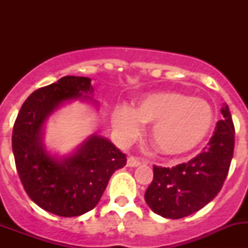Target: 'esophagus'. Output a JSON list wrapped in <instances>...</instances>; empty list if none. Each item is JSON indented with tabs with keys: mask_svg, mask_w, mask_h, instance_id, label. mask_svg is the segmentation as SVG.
<instances>
[{
	"mask_svg": "<svg viewBox=\"0 0 248 248\" xmlns=\"http://www.w3.org/2000/svg\"><path fill=\"white\" fill-rule=\"evenodd\" d=\"M141 164V160L137 156H129L128 161H126V165L130 166V168H137Z\"/></svg>",
	"mask_w": 248,
	"mask_h": 248,
	"instance_id": "1",
	"label": "esophagus"
}]
</instances>
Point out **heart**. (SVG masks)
Listing matches in <instances>:
<instances>
[{"label":"heart","instance_id":"b5f03b06","mask_svg":"<svg viewBox=\"0 0 248 248\" xmlns=\"http://www.w3.org/2000/svg\"><path fill=\"white\" fill-rule=\"evenodd\" d=\"M214 122L211 105L201 98L179 92H159L144 98L134 108L117 107L114 126L124 140L137 138L141 124H153L151 143L160 154H185L202 143Z\"/></svg>","mask_w":248,"mask_h":248}]
</instances>
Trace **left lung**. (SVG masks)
Wrapping results in <instances>:
<instances>
[{"label": "left lung", "mask_w": 248, "mask_h": 248, "mask_svg": "<svg viewBox=\"0 0 248 248\" xmlns=\"http://www.w3.org/2000/svg\"><path fill=\"white\" fill-rule=\"evenodd\" d=\"M214 134L202 153L187 163L172 168L154 165V179L145 201L155 214L166 218H183L202 209L222 189L235 148V126L229 105L221 108Z\"/></svg>", "instance_id": "left-lung-1"}]
</instances>
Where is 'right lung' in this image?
Segmentation results:
<instances>
[{
    "label": "right lung",
    "mask_w": 248,
    "mask_h": 248,
    "mask_svg": "<svg viewBox=\"0 0 248 248\" xmlns=\"http://www.w3.org/2000/svg\"><path fill=\"white\" fill-rule=\"evenodd\" d=\"M92 92L91 78L63 77L31 94L13 125L12 150L23 189L39 207L62 217L94 209L113 172L126 164L125 154L99 135L89 138L76 154L63 160L52 157L43 148L42 126L54 109Z\"/></svg>",
    "instance_id": "right-lung-1"
}]
</instances>
